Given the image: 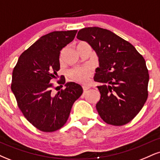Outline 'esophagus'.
I'll use <instances>...</instances> for the list:
<instances>
[{"label":"esophagus","instance_id":"esophagus-1","mask_svg":"<svg viewBox=\"0 0 160 160\" xmlns=\"http://www.w3.org/2000/svg\"><path fill=\"white\" fill-rule=\"evenodd\" d=\"M89 89V86H82V89H83L84 92H86Z\"/></svg>","mask_w":160,"mask_h":160}]
</instances>
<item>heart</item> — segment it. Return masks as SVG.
<instances>
[{"label":"heart","mask_w":160,"mask_h":160,"mask_svg":"<svg viewBox=\"0 0 160 160\" xmlns=\"http://www.w3.org/2000/svg\"><path fill=\"white\" fill-rule=\"evenodd\" d=\"M92 73V70L89 66L83 68H76L71 69L69 71V75L73 80L78 82H86L89 79V76Z\"/></svg>","instance_id":"1"}]
</instances>
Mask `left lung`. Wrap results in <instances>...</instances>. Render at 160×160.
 Returning <instances> with one entry per match:
<instances>
[{"label":"left lung","mask_w":160,"mask_h":160,"mask_svg":"<svg viewBox=\"0 0 160 160\" xmlns=\"http://www.w3.org/2000/svg\"><path fill=\"white\" fill-rule=\"evenodd\" d=\"M78 39L91 46L98 57L94 80L101 94L96 109L106 123L122 126L143 108L148 96L149 74L143 56L133 45L107 29L84 28Z\"/></svg>","instance_id":"obj_1"}]
</instances>
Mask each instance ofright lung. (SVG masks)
Listing matches in <instances>:
<instances>
[{
  "label": "right lung",
  "mask_w": 160,
  "mask_h": 160,
  "mask_svg": "<svg viewBox=\"0 0 160 160\" xmlns=\"http://www.w3.org/2000/svg\"><path fill=\"white\" fill-rule=\"evenodd\" d=\"M78 31L52 32L42 36L22 53L12 71L11 89L24 117L34 127L51 132L61 128L71 108L82 93L81 86L65 83L61 76L57 82L65 89L56 95L51 82L57 80L60 69V51L74 39Z\"/></svg>",
  "instance_id": "add662e5"
}]
</instances>
